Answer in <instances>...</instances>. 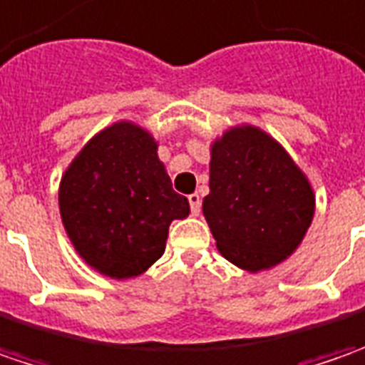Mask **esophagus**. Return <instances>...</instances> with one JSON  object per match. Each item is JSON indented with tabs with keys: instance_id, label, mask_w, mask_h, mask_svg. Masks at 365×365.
I'll return each mask as SVG.
<instances>
[{
	"instance_id": "obj_1",
	"label": "esophagus",
	"mask_w": 365,
	"mask_h": 365,
	"mask_svg": "<svg viewBox=\"0 0 365 365\" xmlns=\"http://www.w3.org/2000/svg\"><path fill=\"white\" fill-rule=\"evenodd\" d=\"M189 205L190 213H192V215H199V211H201V197H199L197 192L189 195Z\"/></svg>"
}]
</instances>
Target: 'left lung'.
Wrapping results in <instances>:
<instances>
[{"mask_svg":"<svg viewBox=\"0 0 365 365\" xmlns=\"http://www.w3.org/2000/svg\"><path fill=\"white\" fill-rule=\"evenodd\" d=\"M203 215L223 258L259 272L301 245L315 215V195L272 135L237 125L211 146Z\"/></svg>","mask_w":365,"mask_h":365,"instance_id":"1","label":"left lung"}]
</instances>
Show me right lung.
Masks as SVG:
<instances>
[{"instance_id": "add662e5", "label": "right lung", "mask_w": 365, "mask_h": 365, "mask_svg": "<svg viewBox=\"0 0 365 365\" xmlns=\"http://www.w3.org/2000/svg\"><path fill=\"white\" fill-rule=\"evenodd\" d=\"M156 150L144 128L118 121L93 135L64 170V230L78 256L103 276L146 272L164 254L170 223L190 213Z\"/></svg>"}]
</instances>
